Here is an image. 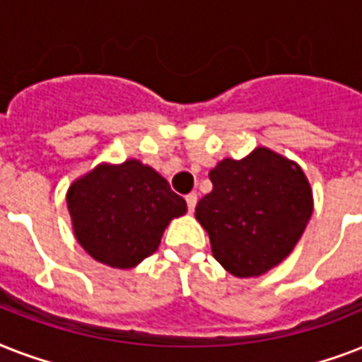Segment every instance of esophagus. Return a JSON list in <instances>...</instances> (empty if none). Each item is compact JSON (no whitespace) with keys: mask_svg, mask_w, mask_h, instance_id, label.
<instances>
[{"mask_svg":"<svg viewBox=\"0 0 362 362\" xmlns=\"http://www.w3.org/2000/svg\"><path fill=\"white\" fill-rule=\"evenodd\" d=\"M186 203H187V210L193 212V210H195V204H197V193H189V195H186Z\"/></svg>","mask_w":362,"mask_h":362,"instance_id":"1","label":"esophagus"}]
</instances>
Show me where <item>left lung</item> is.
Masks as SVG:
<instances>
[{"mask_svg": "<svg viewBox=\"0 0 362 362\" xmlns=\"http://www.w3.org/2000/svg\"><path fill=\"white\" fill-rule=\"evenodd\" d=\"M212 192L195 206L216 261L237 278L280 264L303 237L314 210L298 163L257 146L246 158L221 159L209 173Z\"/></svg>", "mask_w": 362, "mask_h": 362, "instance_id": "left-lung-1", "label": "left lung"}]
</instances>
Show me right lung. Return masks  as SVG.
Masks as SVG:
<instances>
[{
	"mask_svg": "<svg viewBox=\"0 0 362 362\" xmlns=\"http://www.w3.org/2000/svg\"><path fill=\"white\" fill-rule=\"evenodd\" d=\"M76 240L95 261L133 269L158 250L170 220L186 214V201L139 159L99 163L67 189Z\"/></svg>",
	"mask_w": 362,
	"mask_h": 362,
	"instance_id": "right-lung-1",
	"label": "right lung"
}]
</instances>
